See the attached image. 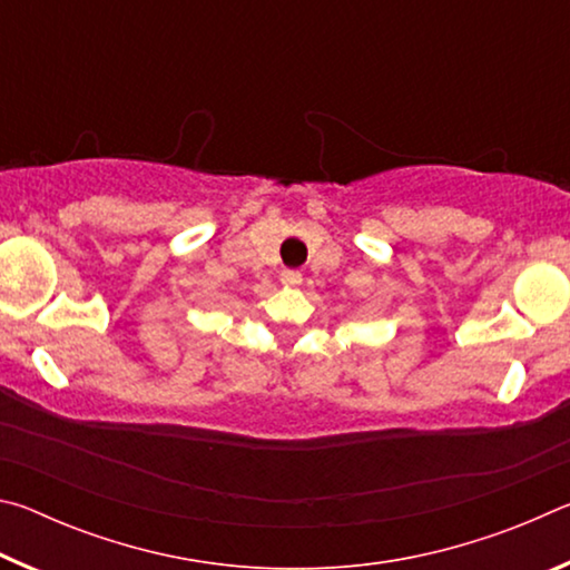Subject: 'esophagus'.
Returning <instances> with one entry per match:
<instances>
[{
	"mask_svg": "<svg viewBox=\"0 0 570 570\" xmlns=\"http://www.w3.org/2000/svg\"><path fill=\"white\" fill-rule=\"evenodd\" d=\"M278 282H282L284 286H298L302 284V274L294 272V268H284V272L278 274Z\"/></svg>",
	"mask_w": 570,
	"mask_h": 570,
	"instance_id": "esophagus-1",
	"label": "esophagus"
}]
</instances>
